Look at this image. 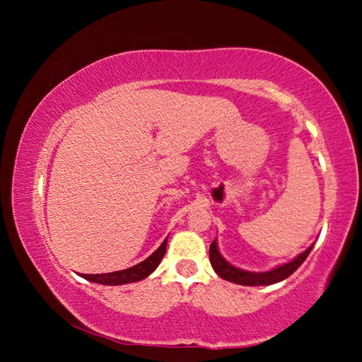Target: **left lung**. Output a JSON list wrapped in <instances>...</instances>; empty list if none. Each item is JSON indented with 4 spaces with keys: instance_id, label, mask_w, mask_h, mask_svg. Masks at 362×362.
I'll use <instances>...</instances> for the list:
<instances>
[{
    "instance_id": "obj_1",
    "label": "left lung",
    "mask_w": 362,
    "mask_h": 362,
    "mask_svg": "<svg viewBox=\"0 0 362 362\" xmlns=\"http://www.w3.org/2000/svg\"><path fill=\"white\" fill-rule=\"evenodd\" d=\"M311 249H313V246H310L305 252L296 257L292 262L284 263V265H281L274 269H269V272H265V273H250L230 265V263L220 255L217 249V240H214L211 244L209 259H211V265L214 268V272H216L220 278L230 281V283L241 284V286H269L289 278L291 274L305 262L306 257H308V254L311 252Z\"/></svg>"
}]
</instances>
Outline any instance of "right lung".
<instances>
[{"label": "right lung", "mask_w": 362, "mask_h": 362, "mask_svg": "<svg viewBox=\"0 0 362 362\" xmlns=\"http://www.w3.org/2000/svg\"><path fill=\"white\" fill-rule=\"evenodd\" d=\"M166 244H168V240H164L161 246H159L155 252L148 257V259L140 262L139 265L121 269V272L103 273V274H81V276L88 281H93V283H99L105 286H121V284L137 283V281L145 279L148 274L155 272L156 267L159 265V262L163 260L164 254H166Z\"/></svg>", "instance_id": "right-lung-1"}]
</instances>
